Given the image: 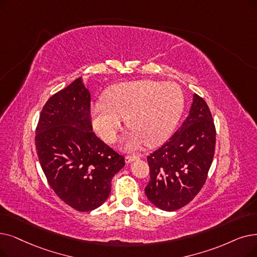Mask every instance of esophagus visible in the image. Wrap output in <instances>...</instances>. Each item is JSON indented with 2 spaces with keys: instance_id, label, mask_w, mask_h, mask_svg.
Listing matches in <instances>:
<instances>
[{
  "instance_id": "1",
  "label": "esophagus",
  "mask_w": 257,
  "mask_h": 257,
  "mask_svg": "<svg viewBox=\"0 0 257 257\" xmlns=\"http://www.w3.org/2000/svg\"><path fill=\"white\" fill-rule=\"evenodd\" d=\"M139 159H140L139 155H127L126 158H125V162H126L127 164H129V163H131V162H133V161H136V160H139Z\"/></svg>"
}]
</instances>
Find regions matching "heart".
I'll list each match as a JSON object with an SVG mask.
<instances>
[{
    "label": "heart",
    "mask_w": 257,
    "mask_h": 257,
    "mask_svg": "<svg viewBox=\"0 0 257 257\" xmlns=\"http://www.w3.org/2000/svg\"><path fill=\"white\" fill-rule=\"evenodd\" d=\"M184 93L173 82L136 81L115 85L105 102L91 108V121L97 135L113 143L121 128L122 118L133 131L127 147H139L144 142L154 146L168 138L184 109Z\"/></svg>",
    "instance_id": "1"
}]
</instances>
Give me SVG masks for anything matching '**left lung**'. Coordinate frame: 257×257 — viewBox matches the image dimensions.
Segmentation results:
<instances>
[{
  "label": "left lung",
  "instance_id": "left-lung-1",
  "mask_svg": "<svg viewBox=\"0 0 257 257\" xmlns=\"http://www.w3.org/2000/svg\"><path fill=\"white\" fill-rule=\"evenodd\" d=\"M215 141L210 109L202 97L194 94L181 128L147 158L150 181L145 193L155 207L175 211L191 202L207 180Z\"/></svg>",
  "mask_w": 257,
  "mask_h": 257
}]
</instances>
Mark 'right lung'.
Returning a JSON list of instances; mask_svg holds the SVG:
<instances>
[{"label":"right lung","instance_id":"1","mask_svg":"<svg viewBox=\"0 0 257 257\" xmlns=\"http://www.w3.org/2000/svg\"><path fill=\"white\" fill-rule=\"evenodd\" d=\"M36 132L39 161L55 194L81 212L103 205L125 159L92 131L90 92L82 77L48 99Z\"/></svg>","mask_w":257,"mask_h":257}]
</instances>
